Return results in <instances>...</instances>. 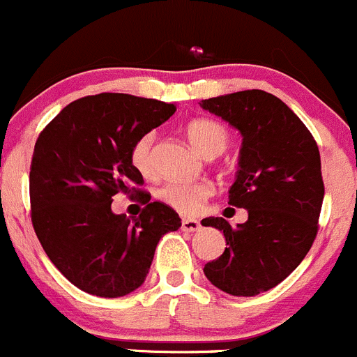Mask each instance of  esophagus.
Returning <instances> with one entry per match:
<instances>
[{"label": "esophagus", "mask_w": 357, "mask_h": 357, "mask_svg": "<svg viewBox=\"0 0 357 357\" xmlns=\"http://www.w3.org/2000/svg\"><path fill=\"white\" fill-rule=\"evenodd\" d=\"M199 227H202L199 220H196V219H184V220H182V229H184V231H189V233L198 231Z\"/></svg>", "instance_id": "1"}]
</instances>
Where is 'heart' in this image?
<instances>
[{
  "label": "heart",
  "mask_w": 357,
  "mask_h": 357,
  "mask_svg": "<svg viewBox=\"0 0 357 357\" xmlns=\"http://www.w3.org/2000/svg\"><path fill=\"white\" fill-rule=\"evenodd\" d=\"M185 135L198 152L206 158L220 154L229 144V131L226 126L212 119H192L185 126ZM155 133L142 135L131 149V162L142 175H154ZM213 185L206 181H169L158 189V198L181 213H195L202 208L203 202L212 196Z\"/></svg>",
  "instance_id": "1"
}]
</instances>
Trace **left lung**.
I'll list each match as a JSON object with an SVG mask.
<instances>
[{
    "label": "left lung",
    "instance_id": "8db88e82",
    "mask_svg": "<svg viewBox=\"0 0 357 357\" xmlns=\"http://www.w3.org/2000/svg\"><path fill=\"white\" fill-rule=\"evenodd\" d=\"M199 105L242 133L229 205L249 212L236 227L222 217L202 220L222 231L227 245L203 271L224 293L256 296L293 273L317 236L321 154L307 126L273 94L240 91Z\"/></svg>",
    "mask_w": 357,
    "mask_h": 357
}]
</instances>
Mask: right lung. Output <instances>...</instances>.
I'll list each match as a JSON object with an SVG mask.
<instances>
[{"label": "right lung", "mask_w": 357, "mask_h": 357, "mask_svg": "<svg viewBox=\"0 0 357 357\" xmlns=\"http://www.w3.org/2000/svg\"><path fill=\"white\" fill-rule=\"evenodd\" d=\"M175 105L121 93L80 98L40 133L29 172L31 222L54 266L73 286L119 298L144 284L162 235L182 226L172 206L137 189L131 162L142 135L175 114ZM137 192V220L111 212V196Z\"/></svg>", "instance_id": "right-lung-1"}]
</instances>
